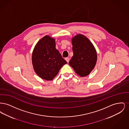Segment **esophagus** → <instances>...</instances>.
I'll return each instance as SVG.
<instances>
[{
	"label": "esophagus",
	"mask_w": 129,
	"mask_h": 129,
	"mask_svg": "<svg viewBox=\"0 0 129 129\" xmlns=\"http://www.w3.org/2000/svg\"><path fill=\"white\" fill-rule=\"evenodd\" d=\"M65 60H66V61L68 63L69 61V58L68 57H66L65 58Z\"/></svg>",
	"instance_id": "1"
}]
</instances>
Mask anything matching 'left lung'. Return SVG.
<instances>
[{
    "label": "left lung",
    "mask_w": 129,
    "mask_h": 129,
    "mask_svg": "<svg viewBox=\"0 0 129 129\" xmlns=\"http://www.w3.org/2000/svg\"><path fill=\"white\" fill-rule=\"evenodd\" d=\"M72 44L74 55L69 65L81 77L86 76L95 67L97 59L96 51L90 41L81 34L72 39Z\"/></svg>",
    "instance_id": "obj_1"
}]
</instances>
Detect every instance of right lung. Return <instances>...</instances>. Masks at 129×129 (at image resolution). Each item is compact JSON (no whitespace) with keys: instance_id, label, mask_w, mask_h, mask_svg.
<instances>
[{"instance_id":"add662e5","label":"right lung","mask_w":129,"mask_h":129,"mask_svg":"<svg viewBox=\"0 0 129 129\" xmlns=\"http://www.w3.org/2000/svg\"><path fill=\"white\" fill-rule=\"evenodd\" d=\"M35 73L46 80H53L67 61L55 48V40L48 36L41 39L36 44L32 55Z\"/></svg>"}]
</instances>
